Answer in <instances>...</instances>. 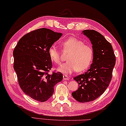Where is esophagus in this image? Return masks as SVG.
<instances>
[{
  "label": "esophagus",
  "instance_id": "1",
  "mask_svg": "<svg viewBox=\"0 0 126 126\" xmlns=\"http://www.w3.org/2000/svg\"><path fill=\"white\" fill-rule=\"evenodd\" d=\"M63 80H69V77L68 76H66V75H63Z\"/></svg>",
  "mask_w": 126,
  "mask_h": 126
}]
</instances>
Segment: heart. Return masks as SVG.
I'll return each mask as SVG.
<instances>
[{"label": "heart", "instance_id": "heart-1", "mask_svg": "<svg viewBox=\"0 0 126 126\" xmlns=\"http://www.w3.org/2000/svg\"><path fill=\"white\" fill-rule=\"evenodd\" d=\"M62 50L69 52L66 57L68 61L61 65L58 70L66 74L77 70L82 72L89 68L93 58V50L89 45L84 44L83 41L75 37H70L61 42ZM49 57L52 62L60 64V51L55 45L51 46L48 51Z\"/></svg>", "mask_w": 126, "mask_h": 126}]
</instances>
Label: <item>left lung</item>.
I'll list each match as a JSON object with an SVG mask.
<instances>
[{"label":"left lung","instance_id":"1","mask_svg":"<svg viewBox=\"0 0 126 126\" xmlns=\"http://www.w3.org/2000/svg\"><path fill=\"white\" fill-rule=\"evenodd\" d=\"M83 32L93 45V63L87 72L74 77L79 88L71 94L76 101L84 103L95 100L109 86L116 58L111 44L100 33L93 30Z\"/></svg>","mask_w":126,"mask_h":126}]
</instances>
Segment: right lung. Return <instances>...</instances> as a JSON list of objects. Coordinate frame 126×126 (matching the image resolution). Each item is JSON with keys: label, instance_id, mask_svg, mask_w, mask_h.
I'll list each match as a JSON object with an SVG mask.
<instances>
[{"label": "right lung", "instance_id": "1", "mask_svg": "<svg viewBox=\"0 0 126 126\" xmlns=\"http://www.w3.org/2000/svg\"><path fill=\"white\" fill-rule=\"evenodd\" d=\"M61 36L48 29H37L23 36L13 50V68L19 85L36 101H47L53 94L55 85L63 79L60 72L49 73L52 64L48 51Z\"/></svg>", "mask_w": 126, "mask_h": 126}]
</instances>
